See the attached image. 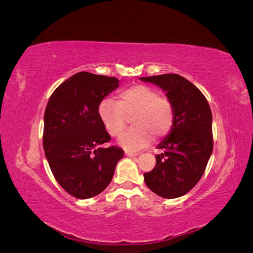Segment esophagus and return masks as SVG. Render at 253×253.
<instances>
[{"instance_id":"1","label":"esophagus","mask_w":253,"mask_h":253,"mask_svg":"<svg viewBox=\"0 0 253 253\" xmlns=\"http://www.w3.org/2000/svg\"><path fill=\"white\" fill-rule=\"evenodd\" d=\"M126 156H128V157H133V156H137V155H138V153L126 151Z\"/></svg>"}]
</instances>
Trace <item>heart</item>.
<instances>
[{"mask_svg": "<svg viewBox=\"0 0 253 253\" xmlns=\"http://www.w3.org/2000/svg\"><path fill=\"white\" fill-rule=\"evenodd\" d=\"M99 115L108 133L119 137L131 117L132 127L120 137L126 150L136 151L148 145L153 136L162 138L171 131L175 119L173 103L159 91L143 84L128 87L118 95L117 101L105 99L99 105Z\"/></svg>", "mask_w": 253, "mask_h": 253, "instance_id": "obj_1", "label": "heart"}]
</instances>
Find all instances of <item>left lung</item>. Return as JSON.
Here are the masks:
<instances>
[{
    "mask_svg": "<svg viewBox=\"0 0 253 253\" xmlns=\"http://www.w3.org/2000/svg\"><path fill=\"white\" fill-rule=\"evenodd\" d=\"M166 91L175 111L170 133L157 145L156 166L144 173L145 185L164 198L187 194L200 181L213 151L212 113L206 97L177 74L141 77Z\"/></svg>",
    "mask_w": 253,
    "mask_h": 253,
    "instance_id": "left-lung-1",
    "label": "left lung"
}]
</instances>
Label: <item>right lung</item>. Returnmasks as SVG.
Here are the masks:
<instances>
[{
	"label": "right lung",
	"mask_w": 253,
	"mask_h": 253,
	"mask_svg": "<svg viewBox=\"0 0 253 253\" xmlns=\"http://www.w3.org/2000/svg\"><path fill=\"white\" fill-rule=\"evenodd\" d=\"M118 86L117 78L77 73L55 89L45 109V156L59 185L79 200L101 193L124 157L118 147L102 148L111 136L99 115L103 98Z\"/></svg>",
	"instance_id": "add662e5"
}]
</instances>
